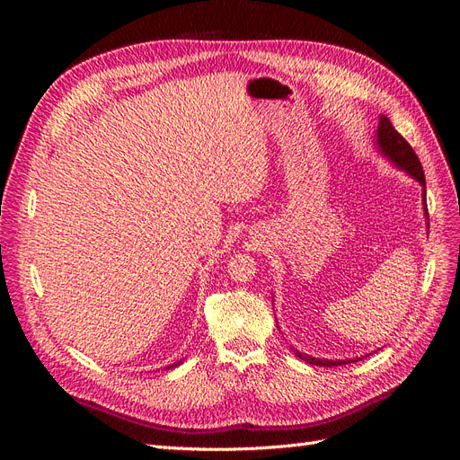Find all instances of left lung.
I'll list each match as a JSON object with an SVG mask.
<instances>
[{
    "instance_id": "left-lung-1",
    "label": "left lung",
    "mask_w": 460,
    "mask_h": 460,
    "mask_svg": "<svg viewBox=\"0 0 460 460\" xmlns=\"http://www.w3.org/2000/svg\"><path fill=\"white\" fill-rule=\"evenodd\" d=\"M378 146L382 149L384 155H387L392 159L399 169L407 171L411 176H414L419 182L422 184V199H424V211L428 217V205H426V178H424V171H422V163L416 155L414 149L411 147V144L402 137L395 128L394 124L389 122L387 117H380V124H378ZM297 357L307 360L309 365H316V367H338V365H345V360H323L316 357H309L305 353L297 351ZM347 363H355V360H347Z\"/></svg>"
}]
</instances>
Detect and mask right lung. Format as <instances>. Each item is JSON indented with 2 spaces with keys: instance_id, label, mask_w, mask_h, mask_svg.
<instances>
[{
  "instance_id": "1",
  "label": "right lung",
  "mask_w": 460,
  "mask_h": 460,
  "mask_svg": "<svg viewBox=\"0 0 460 460\" xmlns=\"http://www.w3.org/2000/svg\"><path fill=\"white\" fill-rule=\"evenodd\" d=\"M176 365H180V363H176ZM176 365H171V367H169V368H174V367H176Z\"/></svg>"
}]
</instances>
